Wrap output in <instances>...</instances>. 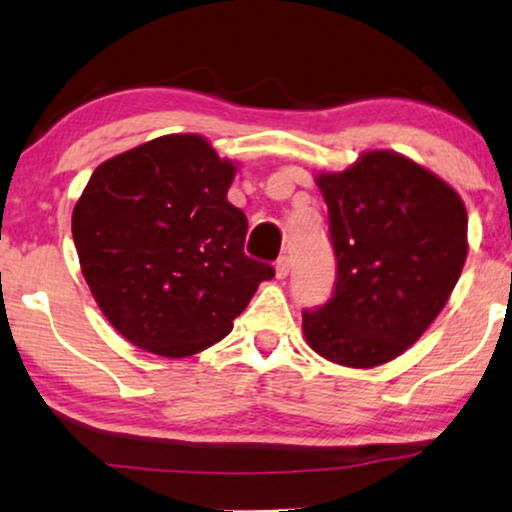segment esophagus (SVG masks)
Returning a JSON list of instances; mask_svg holds the SVG:
<instances>
[{
	"label": "esophagus",
	"instance_id": "34e87169",
	"mask_svg": "<svg viewBox=\"0 0 512 512\" xmlns=\"http://www.w3.org/2000/svg\"><path fill=\"white\" fill-rule=\"evenodd\" d=\"M275 270H277V279H284L286 275H289V270H291V258L286 256V254L279 256Z\"/></svg>",
	"mask_w": 512,
	"mask_h": 512
}]
</instances>
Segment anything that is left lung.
Segmentation results:
<instances>
[{
  "mask_svg": "<svg viewBox=\"0 0 512 512\" xmlns=\"http://www.w3.org/2000/svg\"><path fill=\"white\" fill-rule=\"evenodd\" d=\"M338 275L331 298L303 310L314 352L349 368L403 354L443 310L466 261V207L436 174L370 151L319 174Z\"/></svg>",
  "mask_w": 512,
  "mask_h": 512,
  "instance_id": "left-lung-1",
  "label": "left lung"
}]
</instances>
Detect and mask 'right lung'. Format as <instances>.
Segmentation results:
<instances>
[{"label": "right lung", "mask_w": 512, "mask_h": 512, "mask_svg": "<svg viewBox=\"0 0 512 512\" xmlns=\"http://www.w3.org/2000/svg\"><path fill=\"white\" fill-rule=\"evenodd\" d=\"M233 177L198 135L158 137L93 172L72 214L74 244L97 305L132 345L198 354L275 277L244 254L247 216L226 198Z\"/></svg>", "instance_id": "1"}]
</instances>
